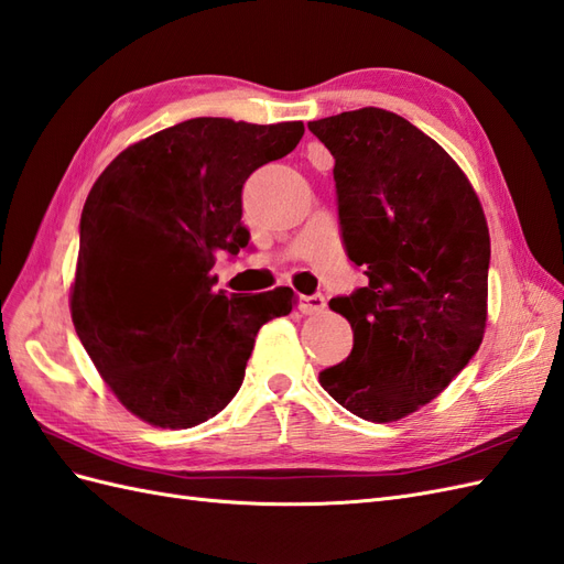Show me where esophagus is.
I'll return each instance as SVG.
<instances>
[{"label": "esophagus", "instance_id": "esophagus-1", "mask_svg": "<svg viewBox=\"0 0 564 564\" xmlns=\"http://www.w3.org/2000/svg\"><path fill=\"white\" fill-rule=\"evenodd\" d=\"M296 303H299V311H301L303 315H315V313H319V311H325V299L319 296V294L299 296Z\"/></svg>", "mask_w": 564, "mask_h": 564}]
</instances>
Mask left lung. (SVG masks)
I'll list each match as a JSON object with an SVG mask.
<instances>
[{
  "label": "left lung",
  "instance_id": "left-lung-1",
  "mask_svg": "<svg viewBox=\"0 0 564 564\" xmlns=\"http://www.w3.org/2000/svg\"><path fill=\"white\" fill-rule=\"evenodd\" d=\"M308 130L334 156L341 241L368 278L329 301L351 323L354 348L319 384L362 420H401L477 354L489 227L458 163L405 118L368 106Z\"/></svg>",
  "mask_w": 564,
  "mask_h": 564
}]
</instances>
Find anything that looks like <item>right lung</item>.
I'll list each match as a JSON object with an SVG mask.
<instances>
[{
    "instance_id": "add662e5",
    "label": "right lung",
    "mask_w": 564,
    "mask_h": 564,
    "mask_svg": "<svg viewBox=\"0 0 564 564\" xmlns=\"http://www.w3.org/2000/svg\"><path fill=\"white\" fill-rule=\"evenodd\" d=\"M303 137V123L192 118L118 154L89 192L70 315L85 351L132 415L187 430L245 382L256 334L294 292H216L218 256L249 247L241 189Z\"/></svg>"
}]
</instances>
